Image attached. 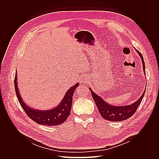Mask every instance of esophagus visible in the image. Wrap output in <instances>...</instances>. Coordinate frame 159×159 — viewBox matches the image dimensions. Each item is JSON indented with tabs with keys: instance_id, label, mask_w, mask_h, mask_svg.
<instances>
[{
	"instance_id": "esophagus-1",
	"label": "esophagus",
	"mask_w": 159,
	"mask_h": 159,
	"mask_svg": "<svg viewBox=\"0 0 159 159\" xmlns=\"http://www.w3.org/2000/svg\"><path fill=\"white\" fill-rule=\"evenodd\" d=\"M88 80V77H87L86 76H82L80 79V82L82 84H85L86 83H87Z\"/></svg>"
}]
</instances>
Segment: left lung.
<instances>
[{
    "instance_id": "8db88e82",
    "label": "left lung",
    "mask_w": 159,
    "mask_h": 159,
    "mask_svg": "<svg viewBox=\"0 0 159 159\" xmlns=\"http://www.w3.org/2000/svg\"><path fill=\"white\" fill-rule=\"evenodd\" d=\"M136 50L141 58L143 66V70L144 74L146 75L145 63L143 55L137 49ZM89 89L91 92L92 97L100 113L104 119L110 121H121L126 120L131 117L141 104L146 92V90H144V92L141 96V97L136 102L131 105L126 106H114L107 103L105 100H103V99H102V97H100L94 92H93L90 87L89 88Z\"/></svg>"
}]
</instances>
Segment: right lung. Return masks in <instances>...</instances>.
Masks as SVG:
<instances>
[{
  "label": "right lung",
  "instance_id": "1",
  "mask_svg": "<svg viewBox=\"0 0 159 159\" xmlns=\"http://www.w3.org/2000/svg\"><path fill=\"white\" fill-rule=\"evenodd\" d=\"M14 84L18 102L28 116L36 123L46 126L59 125L63 123L66 120L70 115L72 103V97L74 91L79 85V84L77 83L70 87L67 91L63 99L57 107L50 110H40L30 107L21 98L17 85L16 72L15 74Z\"/></svg>",
  "mask_w": 159,
  "mask_h": 159
}]
</instances>
